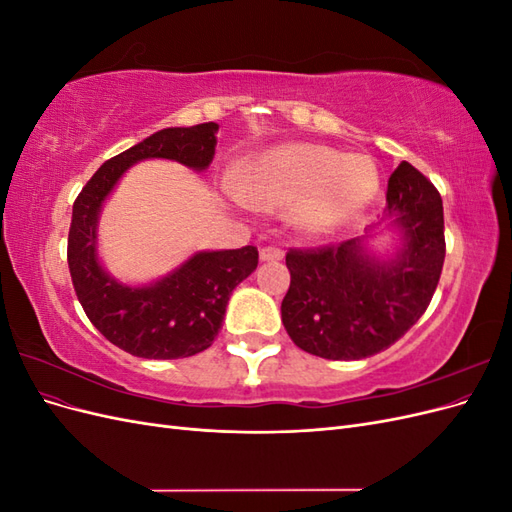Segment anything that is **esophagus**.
Masks as SVG:
<instances>
[{
  "instance_id": "34e87169",
  "label": "esophagus",
  "mask_w": 512,
  "mask_h": 512,
  "mask_svg": "<svg viewBox=\"0 0 512 512\" xmlns=\"http://www.w3.org/2000/svg\"><path fill=\"white\" fill-rule=\"evenodd\" d=\"M284 258V250L275 245H267V247H260V260L262 262H269V260H282Z\"/></svg>"
}]
</instances>
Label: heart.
Instances as JSON below:
<instances>
[{
  "label": "heart",
  "mask_w": 512,
  "mask_h": 512,
  "mask_svg": "<svg viewBox=\"0 0 512 512\" xmlns=\"http://www.w3.org/2000/svg\"><path fill=\"white\" fill-rule=\"evenodd\" d=\"M378 190L367 156H344L327 145L288 143L262 153L232 192L260 209H286L305 235H327L359 215Z\"/></svg>",
  "instance_id": "b5f03b06"
}]
</instances>
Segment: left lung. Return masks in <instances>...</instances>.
Listing matches in <instances>:
<instances>
[{"instance_id": "obj_1", "label": "left lung", "mask_w": 512, "mask_h": 512, "mask_svg": "<svg viewBox=\"0 0 512 512\" xmlns=\"http://www.w3.org/2000/svg\"><path fill=\"white\" fill-rule=\"evenodd\" d=\"M384 220L404 232L397 258L378 262L361 239L290 247L282 322L301 350L331 361L378 354L425 314L444 265V209L423 173L401 162L386 188Z\"/></svg>"}]
</instances>
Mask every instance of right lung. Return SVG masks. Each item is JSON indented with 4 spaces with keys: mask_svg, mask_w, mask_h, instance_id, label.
Listing matches in <instances>:
<instances>
[{
    "mask_svg": "<svg viewBox=\"0 0 512 512\" xmlns=\"http://www.w3.org/2000/svg\"><path fill=\"white\" fill-rule=\"evenodd\" d=\"M218 123L166 128L106 160L72 207L68 267L72 286L91 324L117 348L143 359H185L207 350L218 335L230 292L258 267V250L200 252L164 280L130 288L106 275L96 254L102 200L128 166L147 158L177 160L203 170L215 153Z\"/></svg>",
    "mask_w": 512,
    "mask_h": 512,
    "instance_id": "add662e5",
    "label": "right lung"
}]
</instances>
